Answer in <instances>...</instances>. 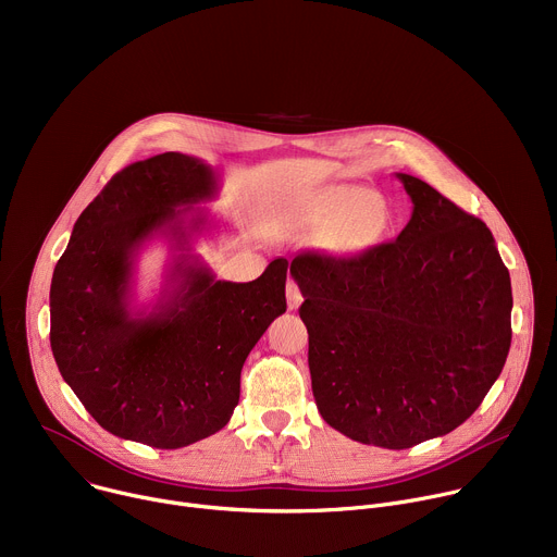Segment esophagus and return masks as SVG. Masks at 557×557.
<instances>
[{
  "instance_id": "34e87169",
  "label": "esophagus",
  "mask_w": 557,
  "mask_h": 557,
  "mask_svg": "<svg viewBox=\"0 0 557 557\" xmlns=\"http://www.w3.org/2000/svg\"><path fill=\"white\" fill-rule=\"evenodd\" d=\"M286 301H288V308H290V310L301 304V288H299V284L293 282V280L286 284Z\"/></svg>"
}]
</instances>
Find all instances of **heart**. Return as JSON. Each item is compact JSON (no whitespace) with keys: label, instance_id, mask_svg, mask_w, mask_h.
Segmentation results:
<instances>
[{"label":"heart","instance_id":"b5f03b06","mask_svg":"<svg viewBox=\"0 0 557 557\" xmlns=\"http://www.w3.org/2000/svg\"><path fill=\"white\" fill-rule=\"evenodd\" d=\"M337 216L341 220L331 233V240L337 249L352 251L366 247L381 233L387 220V209L383 198L357 187L339 185L308 198L297 211H293L288 222L297 226H320Z\"/></svg>","mask_w":557,"mask_h":557}]
</instances>
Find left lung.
Segmentation results:
<instances>
[{
  "label": "left lung",
  "instance_id": "left-lung-1",
  "mask_svg": "<svg viewBox=\"0 0 557 557\" xmlns=\"http://www.w3.org/2000/svg\"><path fill=\"white\" fill-rule=\"evenodd\" d=\"M414 211L357 256L299 253L308 368L324 421L352 441L414 447L465 423L511 346V280L487 224L399 174Z\"/></svg>",
  "mask_w": 557,
  "mask_h": 557
}]
</instances>
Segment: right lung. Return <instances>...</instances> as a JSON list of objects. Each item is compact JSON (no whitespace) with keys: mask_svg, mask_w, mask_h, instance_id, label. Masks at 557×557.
Returning <instances> with one entry per match:
<instances>
[{"mask_svg":"<svg viewBox=\"0 0 557 557\" xmlns=\"http://www.w3.org/2000/svg\"><path fill=\"white\" fill-rule=\"evenodd\" d=\"M215 191L213 170L165 151L110 178L72 228L50 284V348L61 376L114 436L178 449L222 430L240 401V372L286 312L284 258L247 284L215 282L181 260L170 301L127 310L132 253L165 226L183 245L178 206ZM202 218L194 222L200 226Z\"/></svg>","mask_w":557,"mask_h":557,"instance_id":"1","label":"right lung"}]
</instances>
